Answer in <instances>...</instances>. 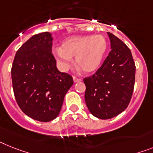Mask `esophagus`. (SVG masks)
I'll return each mask as SVG.
<instances>
[{
    "label": "esophagus",
    "mask_w": 153,
    "mask_h": 153,
    "mask_svg": "<svg viewBox=\"0 0 153 153\" xmlns=\"http://www.w3.org/2000/svg\"><path fill=\"white\" fill-rule=\"evenodd\" d=\"M73 80H74V82H81V81H82V79H79V78H77V77H75V76H74L73 77Z\"/></svg>",
    "instance_id": "34e87169"
}]
</instances>
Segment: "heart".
<instances>
[{
  "mask_svg": "<svg viewBox=\"0 0 153 153\" xmlns=\"http://www.w3.org/2000/svg\"><path fill=\"white\" fill-rule=\"evenodd\" d=\"M107 48V41L102 35L70 37L64 41L61 48L53 51L61 68L65 70L75 57V64L85 73L98 69Z\"/></svg>",
  "mask_w": 153,
  "mask_h": 153,
  "instance_id": "b5f03b06",
  "label": "heart"
}]
</instances>
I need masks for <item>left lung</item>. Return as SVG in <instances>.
<instances>
[{"label":"left lung","instance_id":"left-lung-1","mask_svg":"<svg viewBox=\"0 0 153 153\" xmlns=\"http://www.w3.org/2000/svg\"><path fill=\"white\" fill-rule=\"evenodd\" d=\"M107 33L112 50L100 68L83 79L88 110L104 120L114 117L128 107L135 80V65L130 49L116 36Z\"/></svg>","mask_w":153,"mask_h":153}]
</instances>
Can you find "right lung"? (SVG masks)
Here are the masks:
<instances>
[{"label":"right lung","instance_id":"obj_1","mask_svg":"<svg viewBox=\"0 0 153 153\" xmlns=\"http://www.w3.org/2000/svg\"><path fill=\"white\" fill-rule=\"evenodd\" d=\"M48 32L32 36L16 52L11 67L14 94L22 112L41 122L58 116L72 76L61 72L52 53Z\"/></svg>","mask_w":153,"mask_h":153}]
</instances>
